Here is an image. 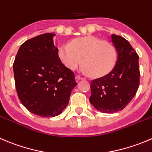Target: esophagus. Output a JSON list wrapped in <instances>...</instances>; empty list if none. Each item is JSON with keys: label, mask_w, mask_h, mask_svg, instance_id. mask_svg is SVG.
<instances>
[{"label": "esophagus", "mask_w": 152, "mask_h": 152, "mask_svg": "<svg viewBox=\"0 0 152 152\" xmlns=\"http://www.w3.org/2000/svg\"><path fill=\"white\" fill-rule=\"evenodd\" d=\"M76 79H77V80H81V79H84V78L82 77V76H80L79 75H76Z\"/></svg>", "instance_id": "34e87169"}]
</instances>
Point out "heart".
<instances>
[{
	"mask_svg": "<svg viewBox=\"0 0 152 152\" xmlns=\"http://www.w3.org/2000/svg\"><path fill=\"white\" fill-rule=\"evenodd\" d=\"M58 54L61 62L69 70H76L82 62L81 71L94 77L108 73L117 60L115 48L94 36L81 37L69 45H61Z\"/></svg>",
	"mask_w": 152,
	"mask_h": 152,
	"instance_id": "b5f03b06",
	"label": "heart"
}]
</instances>
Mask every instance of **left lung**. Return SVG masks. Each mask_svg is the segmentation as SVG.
<instances>
[{
    "label": "left lung",
    "mask_w": 152,
    "mask_h": 152,
    "mask_svg": "<svg viewBox=\"0 0 152 152\" xmlns=\"http://www.w3.org/2000/svg\"><path fill=\"white\" fill-rule=\"evenodd\" d=\"M117 60L111 71L91 81L90 102L102 113L124 109L137 91L140 84L139 56L126 39L111 35Z\"/></svg>",
    "instance_id": "left-lung-1"
}]
</instances>
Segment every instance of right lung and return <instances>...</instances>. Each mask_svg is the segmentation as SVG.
I'll list each match as a JSON object with an SVG mask.
<instances>
[{"label": "right lung", "instance_id": "1", "mask_svg": "<svg viewBox=\"0 0 152 152\" xmlns=\"http://www.w3.org/2000/svg\"><path fill=\"white\" fill-rule=\"evenodd\" d=\"M54 33H45L20 45L13 63L18 96L31 113L42 117L59 115L77 85L75 74L61 62Z\"/></svg>", "mask_w": 152, "mask_h": 152}]
</instances>
